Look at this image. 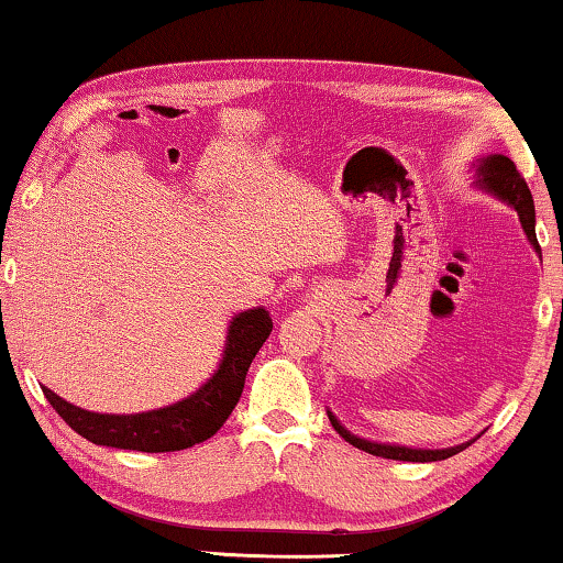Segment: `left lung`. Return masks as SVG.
Listing matches in <instances>:
<instances>
[{
	"label": "left lung",
	"instance_id": "obj_1",
	"mask_svg": "<svg viewBox=\"0 0 563 563\" xmlns=\"http://www.w3.org/2000/svg\"><path fill=\"white\" fill-rule=\"evenodd\" d=\"M479 185L485 187L487 192L498 195L500 200L508 202L518 210V218L520 223H523V231L528 235V241L533 243V249L541 254V246H539V239H536V210H533V198H531V190H528L526 185V177L518 173L516 165L508 157H503V154H493V157L483 159V165H479ZM328 417L332 421V427H335L338 434L350 442L357 450L368 452V454H376V457H386V460H401V462H437V460H446L452 457V454H457L462 450H467V444H460V446H450V450H409V446H390V444H376V442H365V439H357L350 434L345 427H340V421L332 417L328 411Z\"/></svg>",
	"mask_w": 563,
	"mask_h": 563
}]
</instances>
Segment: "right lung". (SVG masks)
I'll return each instance as SVG.
<instances>
[{"label": "right lung", "mask_w": 563, "mask_h": 563, "mask_svg": "<svg viewBox=\"0 0 563 563\" xmlns=\"http://www.w3.org/2000/svg\"><path fill=\"white\" fill-rule=\"evenodd\" d=\"M272 317L266 309H249L231 322L228 345L221 368L216 376L185 401L167 409L117 417V413H93L63 401L58 394L43 386V394L63 421L88 442L117 450L136 452H177L206 442L223 427L239 404L246 373L254 363L258 347L272 335Z\"/></svg>", "instance_id": "add662e5"}]
</instances>
